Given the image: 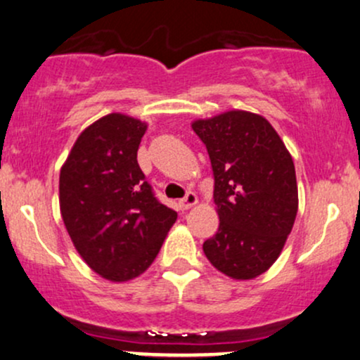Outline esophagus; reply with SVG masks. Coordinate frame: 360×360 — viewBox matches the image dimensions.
<instances>
[{"mask_svg":"<svg viewBox=\"0 0 360 360\" xmlns=\"http://www.w3.org/2000/svg\"><path fill=\"white\" fill-rule=\"evenodd\" d=\"M198 203V196L194 193H188L186 194V196L183 198V200L179 201V205H181V208L183 210H189V208H193L194 205Z\"/></svg>","mask_w":360,"mask_h":360,"instance_id":"obj_1","label":"esophagus"}]
</instances>
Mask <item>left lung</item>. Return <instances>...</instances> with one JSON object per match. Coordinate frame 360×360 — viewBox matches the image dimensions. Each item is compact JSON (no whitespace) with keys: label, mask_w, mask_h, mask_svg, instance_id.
I'll return each mask as SVG.
<instances>
[{"label":"left lung","mask_w":360,"mask_h":360,"mask_svg":"<svg viewBox=\"0 0 360 360\" xmlns=\"http://www.w3.org/2000/svg\"><path fill=\"white\" fill-rule=\"evenodd\" d=\"M214 176L218 232L206 259L232 279H254L279 257L298 213L292 157L266 118L243 110L194 120Z\"/></svg>","instance_id":"left-lung-1"}]
</instances>
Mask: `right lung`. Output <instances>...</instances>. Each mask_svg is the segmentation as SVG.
I'll list each match as a JSON object with an SVG mask.
<instances>
[{"label": "right lung", "mask_w": 360, "mask_h": 360, "mask_svg": "<svg viewBox=\"0 0 360 360\" xmlns=\"http://www.w3.org/2000/svg\"><path fill=\"white\" fill-rule=\"evenodd\" d=\"M147 123L110 113L81 131L60 167L59 205L86 264L111 283L143 274L177 213L159 203L137 162Z\"/></svg>", "instance_id": "obj_1"}]
</instances>
